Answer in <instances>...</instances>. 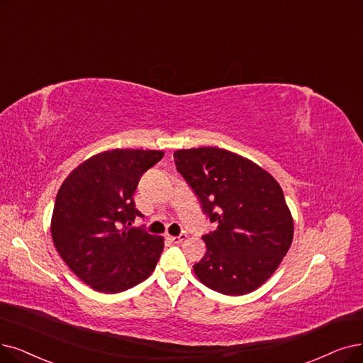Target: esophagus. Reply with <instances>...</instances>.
Segmentation results:
<instances>
[{
	"label": "esophagus",
	"instance_id": "esophagus-1",
	"mask_svg": "<svg viewBox=\"0 0 363 363\" xmlns=\"http://www.w3.org/2000/svg\"><path fill=\"white\" fill-rule=\"evenodd\" d=\"M186 238H187L186 234H180L179 237H171V235H168V240H169L171 242H174V244H180V242H183Z\"/></svg>",
	"mask_w": 363,
	"mask_h": 363
}]
</instances>
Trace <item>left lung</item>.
I'll return each mask as SVG.
<instances>
[{"label": "left lung", "instance_id": "8db88e82", "mask_svg": "<svg viewBox=\"0 0 363 363\" xmlns=\"http://www.w3.org/2000/svg\"><path fill=\"white\" fill-rule=\"evenodd\" d=\"M177 171L217 228L202 237L207 252L194 272L223 295L262 286L294 240V217L279 182L250 159L219 147L174 152Z\"/></svg>", "mask_w": 363, "mask_h": 363}]
</instances>
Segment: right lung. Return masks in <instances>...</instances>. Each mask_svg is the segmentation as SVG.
Listing matches in <instances>:
<instances>
[{
    "label": "right lung",
    "instance_id": "obj_1",
    "mask_svg": "<svg viewBox=\"0 0 363 363\" xmlns=\"http://www.w3.org/2000/svg\"><path fill=\"white\" fill-rule=\"evenodd\" d=\"M162 150L113 149L91 156L60 187L50 220L56 252L77 277L101 294H119L146 280L164 237L131 228L140 177Z\"/></svg>",
    "mask_w": 363,
    "mask_h": 363
}]
</instances>
